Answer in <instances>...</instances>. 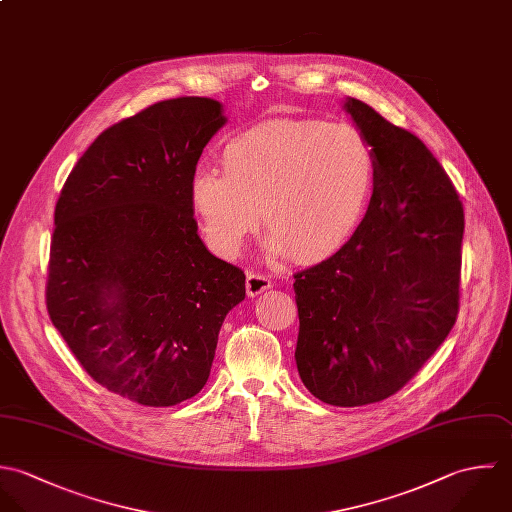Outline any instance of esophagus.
Listing matches in <instances>:
<instances>
[{"mask_svg":"<svg viewBox=\"0 0 512 512\" xmlns=\"http://www.w3.org/2000/svg\"><path fill=\"white\" fill-rule=\"evenodd\" d=\"M273 287L271 279L261 275V273H247V281H245V289H247V295L249 297H257L265 291H269Z\"/></svg>","mask_w":512,"mask_h":512,"instance_id":"esophagus-1","label":"esophagus"}]
</instances>
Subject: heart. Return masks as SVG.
<instances>
[{
	"instance_id": "obj_1",
	"label": "heart",
	"mask_w": 512,
	"mask_h": 512,
	"mask_svg": "<svg viewBox=\"0 0 512 512\" xmlns=\"http://www.w3.org/2000/svg\"><path fill=\"white\" fill-rule=\"evenodd\" d=\"M378 172L370 138L350 124L271 120L225 146V168L202 162L190 178L207 245L235 257L259 227L267 251L301 261L340 249L358 227Z\"/></svg>"
}]
</instances>
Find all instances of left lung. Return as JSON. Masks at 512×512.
<instances>
[{
    "instance_id": "obj_1",
    "label": "left lung",
    "mask_w": 512,
    "mask_h": 512,
    "mask_svg": "<svg viewBox=\"0 0 512 512\" xmlns=\"http://www.w3.org/2000/svg\"><path fill=\"white\" fill-rule=\"evenodd\" d=\"M344 110L374 144L376 184L354 235L295 275V360L314 398L356 408L402 390L451 332L465 215L417 136L358 99Z\"/></svg>"
}]
</instances>
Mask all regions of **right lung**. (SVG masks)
<instances>
[{
  "label": "right lung",
  "instance_id": "obj_1",
  "mask_svg": "<svg viewBox=\"0 0 512 512\" xmlns=\"http://www.w3.org/2000/svg\"><path fill=\"white\" fill-rule=\"evenodd\" d=\"M227 122L223 104L180 97L116 122L89 146L55 207L47 310L87 374L148 408L207 382L245 275L198 235L190 178Z\"/></svg>",
  "mask_w": 512,
  "mask_h": 512
}]
</instances>
